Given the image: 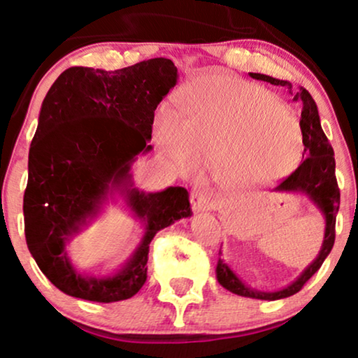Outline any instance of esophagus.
Segmentation results:
<instances>
[{
	"label": "esophagus",
	"mask_w": 358,
	"mask_h": 358,
	"mask_svg": "<svg viewBox=\"0 0 358 358\" xmlns=\"http://www.w3.org/2000/svg\"><path fill=\"white\" fill-rule=\"evenodd\" d=\"M189 201H192V206L194 211H206V209L213 208V194L208 188L194 187L192 192V196H189Z\"/></svg>",
	"instance_id": "obj_1"
}]
</instances>
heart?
<instances>
[{
    "mask_svg": "<svg viewBox=\"0 0 358 358\" xmlns=\"http://www.w3.org/2000/svg\"><path fill=\"white\" fill-rule=\"evenodd\" d=\"M188 121L165 113L159 134L185 173L217 165L224 185L282 178L298 165L303 129L282 99L259 85L229 75L204 76L188 96Z\"/></svg>",
    "mask_w": 358,
    "mask_h": 358,
    "instance_id": "b5f03b06",
    "label": "heart"
}]
</instances>
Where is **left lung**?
Here are the masks:
<instances>
[{
	"label": "left lung",
	"instance_id": "obj_1",
	"mask_svg": "<svg viewBox=\"0 0 358 358\" xmlns=\"http://www.w3.org/2000/svg\"><path fill=\"white\" fill-rule=\"evenodd\" d=\"M250 76L255 80H262V82L276 85V87L288 88L289 93L293 94V101L299 103V106H301V119H299V124H301L303 129V144L306 159L275 189L276 192H294L308 194L309 199L316 204L319 211L326 217V231H324L322 247L319 250L316 260L289 287L278 289V292H257V289L249 288L245 283H242L237 278L236 273L229 268L227 264H224L221 259L217 260L216 276L217 282L224 288L229 289L231 293L239 294V296L273 301V299L288 298L292 294L298 293L304 287V283L321 268L326 257L331 254L332 245H334L336 241V216L337 211H339L341 192L336 180L334 150H332V145L329 144L327 137L324 134L321 121H319L317 106L308 90L299 87L298 92H292V83L287 82V80H278L273 78V76L262 73H250Z\"/></svg>",
	"mask_w": 358,
	"mask_h": 358
}]
</instances>
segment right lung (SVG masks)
Here are the masks:
<instances>
[{
  "label": "right lung",
  "instance_id": "1",
  "mask_svg": "<svg viewBox=\"0 0 358 358\" xmlns=\"http://www.w3.org/2000/svg\"><path fill=\"white\" fill-rule=\"evenodd\" d=\"M176 78L173 62L162 57L114 71L71 66L45 94L29 149L24 232L36 264L60 292L96 303L132 298L147 280L157 232L192 216L187 189L144 193L129 173L136 157L152 149L154 113ZM114 191L146 224L145 237L116 275L83 277L64 245Z\"/></svg>",
  "mask_w": 358,
  "mask_h": 358
}]
</instances>
